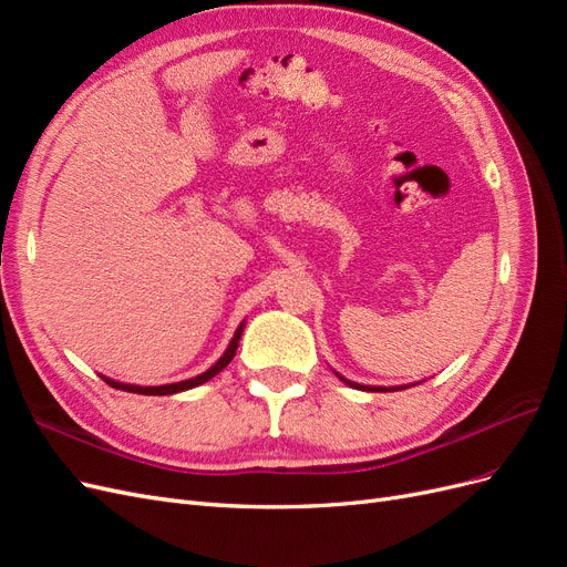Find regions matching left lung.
<instances>
[{
	"mask_svg": "<svg viewBox=\"0 0 567 567\" xmlns=\"http://www.w3.org/2000/svg\"><path fill=\"white\" fill-rule=\"evenodd\" d=\"M338 379L346 383V385H350V388H357V390H367V392H388V390H404V388H411V385H419V383H411V385H392V388H385V385H362V383H354V381H348L346 375H340L338 371H333Z\"/></svg>",
	"mask_w": 567,
	"mask_h": 567,
	"instance_id": "8db88e82",
	"label": "left lung"
}]
</instances>
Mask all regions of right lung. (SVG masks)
I'll list each match as a JSON object with an SVG mask.
<instances>
[{"mask_svg":"<svg viewBox=\"0 0 567 567\" xmlns=\"http://www.w3.org/2000/svg\"><path fill=\"white\" fill-rule=\"evenodd\" d=\"M244 329H246V319L238 323V329L234 331V338L229 340V346H227V350H225V354H221L217 362L210 367V369H205L203 373H198V375H194V379H186V381H177V383H165V385H134V383H120V381H113V379H109V375H101V379H104L111 388H115V390H125V392H136V394H175V392H184V390H192V388H198V385H203V383H208L210 379H215V375L225 369L231 359H234V354H236V350H238V340H241V333H244Z\"/></svg>","mask_w":567,"mask_h":567,"instance_id":"1","label":"right lung"}]
</instances>
